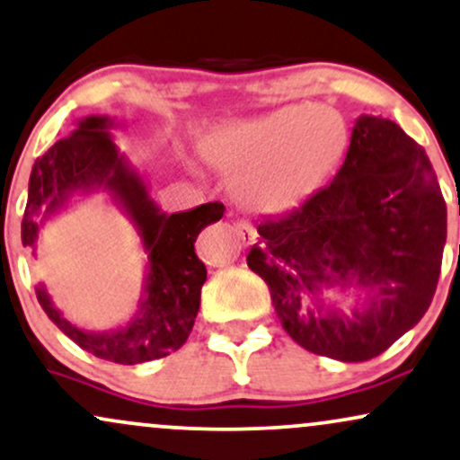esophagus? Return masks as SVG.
I'll return each mask as SVG.
<instances>
[{"mask_svg":"<svg viewBox=\"0 0 460 460\" xmlns=\"http://www.w3.org/2000/svg\"><path fill=\"white\" fill-rule=\"evenodd\" d=\"M234 230L236 234H239V239L243 241V245H250V243L256 239V230H253V226L247 224V221H236Z\"/></svg>","mask_w":460,"mask_h":460,"instance_id":"1","label":"esophagus"}]
</instances>
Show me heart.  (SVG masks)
Instances as JSON below:
<instances>
[{"label": "heart", "mask_w": 460, "mask_h": 460, "mask_svg": "<svg viewBox=\"0 0 460 460\" xmlns=\"http://www.w3.org/2000/svg\"><path fill=\"white\" fill-rule=\"evenodd\" d=\"M347 150V127L325 102L284 105L232 122L204 146L208 164L239 176V196L256 213H284L316 191Z\"/></svg>", "instance_id": "b5f03b06"}]
</instances>
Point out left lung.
Instances as JSON below:
<instances>
[{
    "mask_svg": "<svg viewBox=\"0 0 460 460\" xmlns=\"http://www.w3.org/2000/svg\"><path fill=\"white\" fill-rule=\"evenodd\" d=\"M446 215L422 146L396 122L364 113L333 181L299 208L258 221L247 267L269 286L275 314L299 347L366 361L429 310Z\"/></svg>",
    "mask_w": 460,
    "mask_h": 460,
    "instance_id": "left-lung-1",
    "label": "left lung"
}]
</instances>
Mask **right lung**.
I'll list each match as a JSON object with an SVG mask.
<instances>
[{
	"instance_id": "right-lung-1",
	"label": "right lung",
	"mask_w": 460,
	"mask_h": 460,
	"mask_svg": "<svg viewBox=\"0 0 460 460\" xmlns=\"http://www.w3.org/2000/svg\"><path fill=\"white\" fill-rule=\"evenodd\" d=\"M116 118H81L68 137L38 156L30 174L21 241L36 256L38 234L49 219L66 210L75 198L102 191L131 219L148 253L142 296L127 323L107 332L81 329L62 316L47 286L38 282V304L62 333L99 359L113 364H144L174 353L187 342L199 310L207 267L196 256L198 234L224 217V204L207 202L167 215L150 198L148 182L128 156L113 144Z\"/></svg>"
}]
</instances>
